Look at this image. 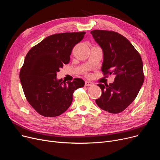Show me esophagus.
Masks as SVG:
<instances>
[{
  "mask_svg": "<svg viewBox=\"0 0 160 160\" xmlns=\"http://www.w3.org/2000/svg\"><path fill=\"white\" fill-rule=\"evenodd\" d=\"M93 85V83L91 82H89V81H86L85 82V86H92Z\"/></svg>",
  "mask_w": 160,
  "mask_h": 160,
  "instance_id": "34e87169",
  "label": "esophagus"
}]
</instances>
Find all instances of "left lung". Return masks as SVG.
I'll return each mask as SVG.
<instances>
[{"instance_id": "left-lung-1", "label": "left lung", "mask_w": 160, "mask_h": 160, "mask_svg": "<svg viewBox=\"0 0 160 160\" xmlns=\"http://www.w3.org/2000/svg\"><path fill=\"white\" fill-rule=\"evenodd\" d=\"M91 33L102 49V72L104 75H115L112 83H98L102 95L95 102L104 111L120 113L136 98L143 83L141 57L130 42L120 33L100 30L91 31Z\"/></svg>"}]
</instances>
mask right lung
<instances>
[{"instance_id":"obj_1","label":"right lung","mask_w":160,"mask_h":160,"mask_svg":"<svg viewBox=\"0 0 160 160\" xmlns=\"http://www.w3.org/2000/svg\"><path fill=\"white\" fill-rule=\"evenodd\" d=\"M86 32H66L51 35L32 47L20 71L24 93L32 107L47 117L60 115L71 106L74 91L85 82L74 78L65 82L57 79V72L69 63L73 47Z\"/></svg>"}]
</instances>
